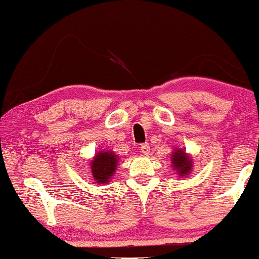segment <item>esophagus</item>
Here are the masks:
<instances>
[{
	"label": "esophagus",
	"mask_w": 259,
	"mask_h": 259,
	"mask_svg": "<svg viewBox=\"0 0 259 259\" xmlns=\"http://www.w3.org/2000/svg\"><path fill=\"white\" fill-rule=\"evenodd\" d=\"M140 152L142 154H148L150 153V146H148V144H144L140 146Z\"/></svg>",
	"instance_id": "esophagus-1"
}]
</instances>
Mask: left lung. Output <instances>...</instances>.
I'll list each match as a JSON object with an SVG mask.
<instances>
[{"mask_svg": "<svg viewBox=\"0 0 259 259\" xmlns=\"http://www.w3.org/2000/svg\"><path fill=\"white\" fill-rule=\"evenodd\" d=\"M171 164H173L174 170L179 177H185L189 175L192 168V160L190 154H186L183 150H175L171 153Z\"/></svg>", "mask_w": 259, "mask_h": 259, "instance_id": "1", "label": "left lung"}]
</instances>
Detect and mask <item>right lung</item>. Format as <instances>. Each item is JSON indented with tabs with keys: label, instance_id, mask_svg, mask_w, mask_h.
<instances>
[{
	"label": "right lung",
	"instance_id": "add662e5",
	"mask_svg": "<svg viewBox=\"0 0 259 259\" xmlns=\"http://www.w3.org/2000/svg\"><path fill=\"white\" fill-rule=\"evenodd\" d=\"M118 165V156L111 151H101L90 162L92 177L97 183H108Z\"/></svg>",
	"mask_w": 259,
	"mask_h": 259
}]
</instances>
